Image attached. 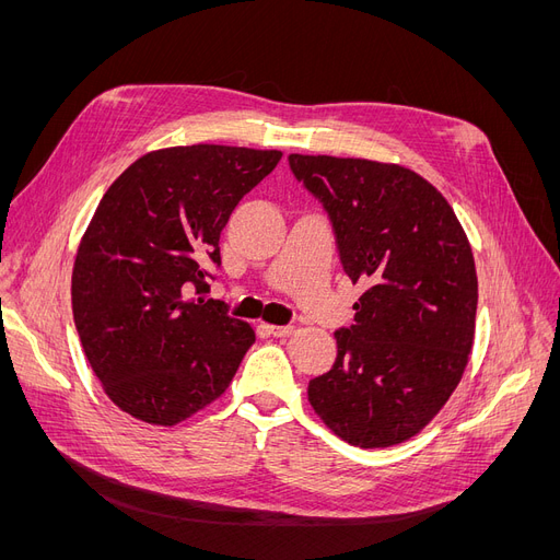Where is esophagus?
Wrapping results in <instances>:
<instances>
[{
	"instance_id": "34e87169",
	"label": "esophagus",
	"mask_w": 560,
	"mask_h": 560,
	"mask_svg": "<svg viewBox=\"0 0 560 560\" xmlns=\"http://www.w3.org/2000/svg\"><path fill=\"white\" fill-rule=\"evenodd\" d=\"M262 329L268 331L270 336H275V338H288V336H292V331H295L290 325L288 327H262Z\"/></svg>"
}]
</instances>
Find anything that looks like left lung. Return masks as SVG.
<instances>
[{
  "instance_id": "left-lung-1",
  "label": "left lung",
  "mask_w": 560,
  "mask_h": 560,
  "mask_svg": "<svg viewBox=\"0 0 560 560\" xmlns=\"http://www.w3.org/2000/svg\"><path fill=\"white\" fill-rule=\"evenodd\" d=\"M288 163L325 206L345 275L368 285L308 401L349 445H399L447 404L472 351V247L447 199L413 170L302 154Z\"/></svg>"
}]
</instances>
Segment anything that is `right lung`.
I'll return each mask as SVG.
<instances>
[{
	"label": "right lung",
	"mask_w": 560,
	"mask_h": 560,
	"mask_svg": "<svg viewBox=\"0 0 560 560\" xmlns=\"http://www.w3.org/2000/svg\"><path fill=\"white\" fill-rule=\"evenodd\" d=\"M281 152L190 144L140 156L102 197L72 270L85 359L110 401L172 427L231 384L254 329L203 300L220 233Z\"/></svg>",
	"instance_id": "1"
}]
</instances>
